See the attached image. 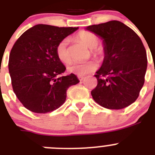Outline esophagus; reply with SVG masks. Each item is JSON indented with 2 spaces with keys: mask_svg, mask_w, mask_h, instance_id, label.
Segmentation results:
<instances>
[{
  "mask_svg": "<svg viewBox=\"0 0 155 155\" xmlns=\"http://www.w3.org/2000/svg\"><path fill=\"white\" fill-rule=\"evenodd\" d=\"M78 79L80 81H83L84 79V76H78Z\"/></svg>",
  "mask_w": 155,
  "mask_h": 155,
  "instance_id": "1",
  "label": "esophagus"
}]
</instances>
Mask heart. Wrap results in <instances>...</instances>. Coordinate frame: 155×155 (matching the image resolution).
I'll list each match as a JSON object with an SVG mask.
<instances>
[{
  "label": "heart",
  "instance_id": "1",
  "mask_svg": "<svg viewBox=\"0 0 155 155\" xmlns=\"http://www.w3.org/2000/svg\"><path fill=\"white\" fill-rule=\"evenodd\" d=\"M77 39H78L83 44L85 45L87 48L90 49V52L94 57H101L103 54V50L101 47L97 46L98 45V38L96 35L87 31H81L78 33L76 36ZM69 39L65 38L62 39L57 44L56 47V54L58 60L63 64H68L71 61V54L68 49ZM98 68V63L94 60H91L84 63H73L68 66V71L70 73H73L79 76L87 74L91 72H94Z\"/></svg>",
  "mask_w": 155,
  "mask_h": 155
}]
</instances>
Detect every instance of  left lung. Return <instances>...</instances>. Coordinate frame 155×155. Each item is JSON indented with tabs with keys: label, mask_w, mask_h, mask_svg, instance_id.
I'll return each instance as SVG.
<instances>
[{
	"label": "left lung",
	"mask_w": 155,
	"mask_h": 155,
	"mask_svg": "<svg viewBox=\"0 0 155 155\" xmlns=\"http://www.w3.org/2000/svg\"><path fill=\"white\" fill-rule=\"evenodd\" d=\"M86 29L103 39L105 57L94 77L98 84L91 94L101 106L121 109L134 103L144 83L147 53L141 39L119 21L89 25Z\"/></svg>",
	"instance_id": "8db88e82"
}]
</instances>
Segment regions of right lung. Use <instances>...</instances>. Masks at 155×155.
<instances>
[{
  "instance_id": "right-lung-1",
  "label": "right lung",
  "mask_w": 155,
  "mask_h": 155,
  "mask_svg": "<svg viewBox=\"0 0 155 155\" xmlns=\"http://www.w3.org/2000/svg\"><path fill=\"white\" fill-rule=\"evenodd\" d=\"M78 28L36 25L14 44L8 61L12 87L31 112L46 113L58 109L65 102L68 87L79 83L74 74L60 77L66 68L56 54L59 42Z\"/></svg>"
}]
</instances>
